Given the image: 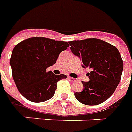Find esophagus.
Segmentation results:
<instances>
[{"instance_id": "esophagus-1", "label": "esophagus", "mask_w": 132, "mask_h": 132, "mask_svg": "<svg viewBox=\"0 0 132 132\" xmlns=\"http://www.w3.org/2000/svg\"><path fill=\"white\" fill-rule=\"evenodd\" d=\"M69 79L70 81H71V82H74V81H76V79L73 77H69Z\"/></svg>"}]
</instances>
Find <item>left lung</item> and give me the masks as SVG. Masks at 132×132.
I'll return each instance as SVG.
<instances>
[{
	"label": "left lung",
	"instance_id": "obj_1",
	"mask_svg": "<svg viewBox=\"0 0 132 132\" xmlns=\"http://www.w3.org/2000/svg\"><path fill=\"white\" fill-rule=\"evenodd\" d=\"M71 51L81 59L83 68L91 69L89 81H82L84 89L75 92L78 101L96 105L108 100L120 82L123 63L119 50L107 42L97 38L69 42Z\"/></svg>",
	"mask_w": 132,
	"mask_h": 132
}]
</instances>
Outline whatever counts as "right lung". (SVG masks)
<instances>
[{
  "mask_svg": "<svg viewBox=\"0 0 132 132\" xmlns=\"http://www.w3.org/2000/svg\"><path fill=\"white\" fill-rule=\"evenodd\" d=\"M69 46L67 42L35 37L14 47L10 59L12 77L18 90L26 99L42 103L53 97L57 82L67 77L51 71L47 72L46 69L55 64L60 53Z\"/></svg>",
  "mask_w": 132,
  "mask_h": 132,
  "instance_id": "right-lung-1",
  "label": "right lung"
}]
</instances>
